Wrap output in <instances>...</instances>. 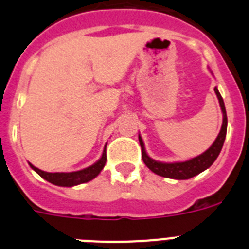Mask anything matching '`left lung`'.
<instances>
[{
	"label": "left lung",
	"instance_id": "left-lung-1",
	"mask_svg": "<svg viewBox=\"0 0 249 249\" xmlns=\"http://www.w3.org/2000/svg\"><path fill=\"white\" fill-rule=\"evenodd\" d=\"M214 92L218 98L219 106H221V111L223 114V121H222V127L219 131L218 136L212 143L210 148L204 151L202 155L196 156V157L191 158V160H183V162H172V163H167V162H160L148 156L144 148L143 140L138 135V140H140L141 148H142V160H143L144 164L151 169L152 172L156 173L158 176L166 178H172V179H190V178L195 177V176L199 175L201 172L206 171L207 168H210L213 164L218 155L221 153V149L223 147L224 140H226V135H227V113H226V107H224L223 98H222L221 93H219L218 89L214 87Z\"/></svg>",
	"mask_w": 249,
	"mask_h": 249
}]
</instances>
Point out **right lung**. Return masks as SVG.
Returning <instances> with one entry per match:
<instances>
[{
	"label": "right lung",
	"mask_w": 249,
	"mask_h": 249,
	"mask_svg": "<svg viewBox=\"0 0 249 249\" xmlns=\"http://www.w3.org/2000/svg\"><path fill=\"white\" fill-rule=\"evenodd\" d=\"M107 146V143H106ZM106 146L105 149L102 152V156H101L100 160L93 163L92 166L86 167V168L80 169V171H74V172H45L42 169L37 168L32 163H28L30 167L34 169L35 172L38 173L43 179L48 181L50 183L56 184L59 187H73L77 184L86 183V182L92 181L93 178L97 177L101 173V171L103 169L106 164V160H107V156H106Z\"/></svg>",
	"instance_id": "add662e5"
}]
</instances>
